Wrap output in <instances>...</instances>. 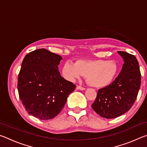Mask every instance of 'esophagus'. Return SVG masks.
Listing matches in <instances>:
<instances>
[{"instance_id":"34e87169","label":"esophagus","mask_w":147,"mask_h":147,"mask_svg":"<svg viewBox=\"0 0 147 147\" xmlns=\"http://www.w3.org/2000/svg\"><path fill=\"white\" fill-rule=\"evenodd\" d=\"M76 89H79V90L84 91V90H85L86 88H83V87H81V86H76Z\"/></svg>"}]
</instances>
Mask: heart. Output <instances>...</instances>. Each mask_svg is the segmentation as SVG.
<instances>
[{"instance_id":"obj_1","label":"heart","mask_w":147,"mask_h":147,"mask_svg":"<svg viewBox=\"0 0 147 147\" xmlns=\"http://www.w3.org/2000/svg\"><path fill=\"white\" fill-rule=\"evenodd\" d=\"M118 72L119 67L115 61L103 59H79L74 64L67 61L62 67L63 75L68 80L73 82L86 76L87 83L96 88H104L110 85Z\"/></svg>"}]
</instances>
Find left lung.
I'll list each match as a JSON object with an SVG mask.
<instances>
[{
	"instance_id": "8db88e82",
	"label": "left lung",
	"mask_w": 147,
	"mask_h": 147,
	"mask_svg": "<svg viewBox=\"0 0 147 147\" xmlns=\"http://www.w3.org/2000/svg\"><path fill=\"white\" fill-rule=\"evenodd\" d=\"M123 59L120 73L110 85L100 89L92 108L102 117L113 119L130 109L136 100L141 86V73L135 56L118 51Z\"/></svg>"
}]
</instances>
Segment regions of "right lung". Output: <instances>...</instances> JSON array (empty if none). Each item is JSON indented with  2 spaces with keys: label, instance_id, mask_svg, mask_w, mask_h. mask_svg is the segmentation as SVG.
Instances as JSON below:
<instances>
[{
  "label": "right lung",
  "instance_id": "add662e5",
  "mask_svg": "<svg viewBox=\"0 0 147 147\" xmlns=\"http://www.w3.org/2000/svg\"><path fill=\"white\" fill-rule=\"evenodd\" d=\"M62 58L45 49L27 54L22 62L17 89L26 110L41 120L59 113L76 86L61 76L58 65Z\"/></svg>",
  "mask_w": 147,
  "mask_h": 147
}]
</instances>
